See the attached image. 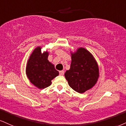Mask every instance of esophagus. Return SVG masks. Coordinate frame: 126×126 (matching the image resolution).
I'll list each match as a JSON object with an SVG mask.
<instances>
[{
    "label": "esophagus",
    "instance_id": "esophagus-1",
    "mask_svg": "<svg viewBox=\"0 0 126 126\" xmlns=\"http://www.w3.org/2000/svg\"><path fill=\"white\" fill-rule=\"evenodd\" d=\"M64 74V71H60V75H63Z\"/></svg>",
    "mask_w": 126,
    "mask_h": 126
}]
</instances>
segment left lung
Here are the masks:
<instances>
[{
    "instance_id": "obj_1",
    "label": "left lung",
    "mask_w": 126,
    "mask_h": 126,
    "mask_svg": "<svg viewBox=\"0 0 126 126\" xmlns=\"http://www.w3.org/2000/svg\"><path fill=\"white\" fill-rule=\"evenodd\" d=\"M72 61L65 77L69 86L82 94L91 89L99 78V67L94 57L84 48H79L71 53Z\"/></svg>"
}]
</instances>
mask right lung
<instances>
[{"mask_svg":"<svg viewBox=\"0 0 126 126\" xmlns=\"http://www.w3.org/2000/svg\"><path fill=\"white\" fill-rule=\"evenodd\" d=\"M41 49L38 47L31 54L26 66V75L31 83L39 89H44L51 84V80L59 75V72L48 60V52L41 53Z\"/></svg>","mask_w":126,"mask_h":126,"instance_id":"add662e5","label":"right lung"}]
</instances>
